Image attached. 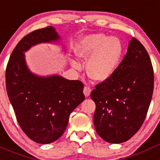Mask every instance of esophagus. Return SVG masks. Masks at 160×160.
<instances>
[{"label":"esophagus","instance_id":"34e87169","mask_svg":"<svg viewBox=\"0 0 160 160\" xmlns=\"http://www.w3.org/2000/svg\"><path fill=\"white\" fill-rule=\"evenodd\" d=\"M83 93H84L86 97H88V96H90V93H91V88L89 87H85L84 89H83Z\"/></svg>","mask_w":160,"mask_h":160}]
</instances>
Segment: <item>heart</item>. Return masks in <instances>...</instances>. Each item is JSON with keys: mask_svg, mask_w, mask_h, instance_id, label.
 Masks as SVG:
<instances>
[{"mask_svg": "<svg viewBox=\"0 0 160 160\" xmlns=\"http://www.w3.org/2000/svg\"><path fill=\"white\" fill-rule=\"evenodd\" d=\"M79 58L88 61L87 70L90 78L95 81H105L112 76L120 62L122 45L118 38H108L102 33L89 35L82 38L76 49ZM76 69L80 64L72 62Z\"/></svg>", "mask_w": 160, "mask_h": 160, "instance_id": "1", "label": "heart"}]
</instances>
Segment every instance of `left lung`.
Instances as JSON below:
<instances>
[{
  "mask_svg": "<svg viewBox=\"0 0 160 160\" xmlns=\"http://www.w3.org/2000/svg\"><path fill=\"white\" fill-rule=\"evenodd\" d=\"M153 90L152 61L141 42L132 38L112 76L96 85L90 94L96 105L98 135L111 143L130 139L146 118Z\"/></svg>",
  "mask_w": 160,
  "mask_h": 160,
  "instance_id": "8db88e82",
  "label": "left lung"
}]
</instances>
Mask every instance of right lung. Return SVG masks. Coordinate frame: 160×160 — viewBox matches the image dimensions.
Segmentation results:
<instances>
[{
    "label": "right lung",
    "instance_id": "obj_1",
    "mask_svg": "<svg viewBox=\"0 0 160 160\" xmlns=\"http://www.w3.org/2000/svg\"><path fill=\"white\" fill-rule=\"evenodd\" d=\"M58 39L52 26L29 32L12 50L5 70L7 94L17 120L25 135L38 143L58 139L70 114L85 99L81 81L59 75L39 77L26 66L24 52L36 44Z\"/></svg>",
    "mask_w": 160,
    "mask_h": 160
}]
</instances>
